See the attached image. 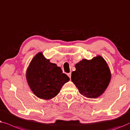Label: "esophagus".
<instances>
[{
    "label": "esophagus",
    "mask_w": 130,
    "mask_h": 130,
    "mask_svg": "<svg viewBox=\"0 0 130 130\" xmlns=\"http://www.w3.org/2000/svg\"><path fill=\"white\" fill-rule=\"evenodd\" d=\"M67 75H68V76L69 77L71 78V72L70 73H68V74Z\"/></svg>",
    "instance_id": "esophagus-1"
}]
</instances>
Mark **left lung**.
<instances>
[{
    "instance_id": "left-lung-1",
    "label": "left lung",
    "mask_w": 130,
    "mask_h": 130,
    "mask_svg": "<svg viewBox=\"0 0 130 130\" xmlns=\"http://www.w3.org/2000/svg\"><path fill=\"white\" fill-rule=\"evenodd\" d=\"M76 70L71 80L80 94L89 98H96L105 92L111 81V74L107 62L98 55L91 60L83 59L75 64Z\"/></svg>"
}]
</instances>
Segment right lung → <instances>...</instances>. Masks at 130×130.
I'll return each instance as SVG.
<instances>
[{"mask_svg":"<svg viewBox=\"0 0 130 130\" xmlns=\"http://www.w3.org/2000/svg\"><path fill=\"white\" fill-rule=\"evenodd\" d=\"M26 76L33 93L38 98L46 100L57 95L62 87L69 81L61 68L50 62L42 52L36 54L31 61Z\"/></svg>","mask_w":130,"mask_h":130,"instance_id":"obj_1","label":"right lung"}]
</instances>
